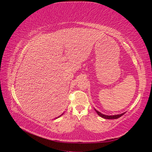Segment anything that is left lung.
Segmentation results:
<instances>
[{"label":"left lung","instance_id":"1","mask_svg":"<svg viewBox=\"0 0 152 152\" xmlns=\"http://www.w3.org/2000/svg\"><path fill=\"white\" fill-rule=\"evenodd\" d=\"M96 110V113H98V115L99 116H100V117H103V118H107V119H117V118H119V117H121V116H122L125 113H122V114H118V115H104V114H102V113H100L99 112H98V111H97V110Z\"/></svg>","mask_w":152,"mask_h":152}]
</instances>
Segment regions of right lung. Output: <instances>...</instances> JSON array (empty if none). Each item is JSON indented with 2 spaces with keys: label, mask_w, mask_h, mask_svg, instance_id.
<instances>
[{
  "label": "right lung",
  "mask_w": 152,
  "mask_h": 152,
  "mask_svg": "<svg viewBox=\"0 0 152 152\" xmlns=\"http://www.w3.org/2000/svg\"><path fill=\"white\" fill-rule=\"evenodd\" d=\"M62 115H63V114H62ZM59 117H60V116H59Z\"/></svg>",
  "instance_id": "obj_1"
}]
</instances>
